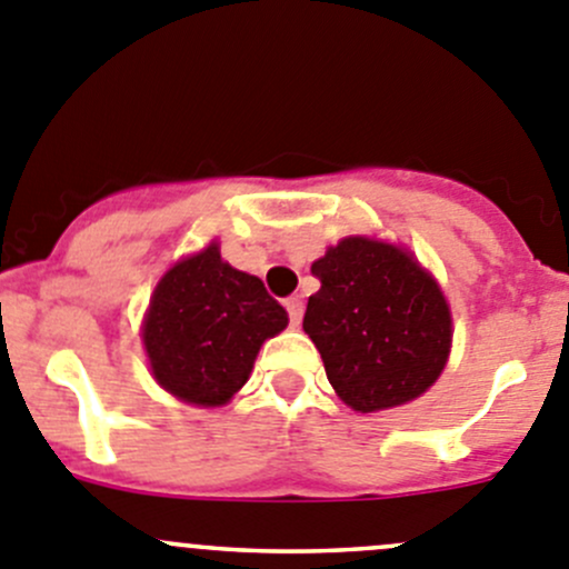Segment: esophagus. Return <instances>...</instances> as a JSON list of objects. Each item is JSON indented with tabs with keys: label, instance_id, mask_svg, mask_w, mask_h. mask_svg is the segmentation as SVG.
I'll return each instance as SVG.
<instances>
[{
	"label": "esophagus",
	"instance_id": "34e87169",
	"mask_svg": "<svg viewBox=\"0 0 569 569\" xmlns=\"http://www.w3.org/2000/svg\"><path fill=\"white\" fill-rule=\"evenodd\" d=\"M286 311H289L291 325L297 327L302 321V313H306V302H302L300 297H289V300H286Z\"/></svg>",
	"mask_w": 569,
	"mask_h": 569
}]
</instances>
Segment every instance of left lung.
<instances>
[{"label":"left lung","instance_id":"8db88e82","mask_svg":"<svg viewBox=\"0 0 569 569\" xmlns=\"http://www.w3.org/2000/svg\"><path fill=\"white\" fill-rule=\"evenodd\" d=\"M311 272L321 289L308 300L302 330L343 405L391 410L438 380L451 352V311L410 250L347 237Z\"/></svg>","mask_w":569,"mask_h":569}]
</instances>
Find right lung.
<instances>
[{
    "instance_id": "1",
    "label": "right lung",
    "mask_w": 569,
    "mask_h": 569,
    "mask_svg": "<svg viewBox=\"0 0 569 569\" xmlns=\"http://www.w3.org/2000/svg\"><path fill=\"white\" fill-rule=\"evenodd\" d=\"M286 325L289 313L261 280L222 261L211 242L162 274L142 343L164 391L187 405L222 407L248 382L261 343Z\"/></svg>"
}]
</instances>
